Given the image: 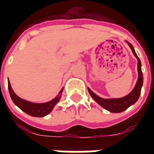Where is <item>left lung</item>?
<instances>
[{"label":"left lung","mask_w":154,"mask_h":154,"mask_svg":"<svg viewBox=\"0 0 154 154\" xmlns=\"http://www.w3.org/2000/svg\"><path fill=\"white\" fill-rule=\"evenodd\" d=\"M132 49V52L134 53V55L136 57L137 59V71H138V79L137 82V84L133 89V91L127 96L122 97V98H117V99H104L101 98L100 97L94 94V92L92 91L91 89L88 88V91H89L90 96L95 100V101L98 103L99 105L102 106L104 109L109 110L112 112H123L124 110L127 109L130 105H134V103L136 102L138 100L140 94H141V87L143 84V74L141 72V60L139 57L137 56L136 53L134 51V49L131 44L128 43Z\"/></svg>","instance_id":"8db88e82"}]
</instances>
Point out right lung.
Returning a JSON list of instances; mask_svg holds the SVG:
<instances>
[{"instance_id": "obj_1", "label": "right lung", "mask_w": 154, "mask_h": 154, "mask_svg": "<svg viewBox=\"0 0 154 154\" xmlns=\"http://www.w3.org/2000/svg\"><path fill=\"white\" fill-rule=\"evenodd\" d=\"M8 87L11 98L14 102V104L16 105H17L22 111H24V112H26L27 114L30 115V116H32V117H41L49 114L60 98V96H57V97L53 99L52 101H49V102L42 103V104L32 103L28 101H25L24 99L20 98L17 95H16V94L11 88L10 82H8ZM61 92H62V90L60 92V94Z\"/></svg>"}]
</instances>
